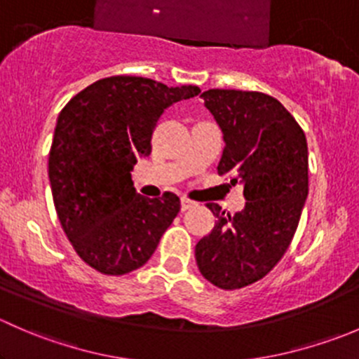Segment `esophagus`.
I'll return each instance as SVG.
<instances>
[{
	"instance_id": "1",
	"label": "esophagus",
	"mask_w": 359,
	"mask_h": 359,
	"mask_svg": "<svg viewBox=\"0 0 359 359\" xmlns=\"http://www.w3.org/2000/svg\"><path fill=\"white\" fill-rule=\"evenodd\" d=\"M196 205H198L196 201L187 200V198H182V200H180V210H182V212H186V210L194 208V206H196Z\"/></svg>"
}]
</instances>
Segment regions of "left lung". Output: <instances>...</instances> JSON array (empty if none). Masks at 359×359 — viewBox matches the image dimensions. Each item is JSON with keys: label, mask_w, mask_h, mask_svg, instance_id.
Returning a JSON list of instances; mask_svg holds the SVG:
<instances>
[{"label": "left lung", "mask_w": 359, "mask_h": 359, "mask_svg": "<svg viewBox=\"0 0 359 359\" xmlns=\"http://www.w3.org/2000/svg\"><path fill=\"white\" fill-rule=\"evenodd\" d=\"M201 97L224 133L217 172L243 184L247 203L234 215L206 203L217 220L194 255L210 283L236 290L262 280L290 247L309 193L307 140L283 104L266 93L215 88Z\"/></svg>", "instance_id": "left-lung-1"}]
</instances>
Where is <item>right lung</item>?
Masks as SVG:
<instances>
[{
	"instance_id": "obj_1",
	"label": "right lung",
	"mask_w": 359,
	"mask_h": 359,
	"mask_svg": "<svg viewBox=\"0 0 359 359\" xmlns=\"http://www.w3.org/2000/svg\"><path fill=\"white\" fill-rule=\"evenodd\" d=\"M198 86L168 88L139 76L99 79L60 111L48 177L60 226L76 253L102 274L142 267L180 210L173 193L140 196L133 165L151 154L166 107L191 99Z\"/></svg>"
}]
</instances>
